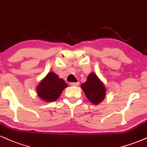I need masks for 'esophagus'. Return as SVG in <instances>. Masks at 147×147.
Instances as JSON below:
<instances>
[{
	"label": "esophagus",
	"mask_w": 147,
	"mask_h": 147,
	"mask_svg": "<svg viewBox=\"0 0 147 147\" xmlns=\"http://www.w3.org/2000/svg\"><path fill=\"white\" fill-rule=\"evenodd\" d=\"M79 82H71L70 83V85L71 86H74V87H76V86H78L79 85Z\"/></svg>",
	"instance_id": "34e87169"
}]
</instances>
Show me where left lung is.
<instances>
[{"label":"left lung","mask_w":147,"mask_h":147,"mask_svg":"<svg viewBox=\"0 0 147 147\" xmlns=\"http://www.w3.org/2000/svg\"><path fill=\"white\" fill-rule=\"evenodd\" d=\"M88 100L92 104L98 105L103 101L106 96V88L98 76L94 72L88 76L87 81L81 84Z\"/></svg>","instance_id":"8db88e82"}]
</instances>
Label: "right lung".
Returning <instances> with one entry per match:
<instances>
[{"label": "right lung", "mask_w": 147, "mask_h": 147, "mask_svg": "<svg viewBox=\"0 0 147 147\" xmlns=\"http://www.w3.org/2000/svg\"><path fill=\"white\" fill-rule=\"evenodd\" d=\"M67 86L63 79L51 71L40 82L36 87V92L42 101L49 102L56 100Z\"/></svg>", "instance_id": "1"}]
</instances>
